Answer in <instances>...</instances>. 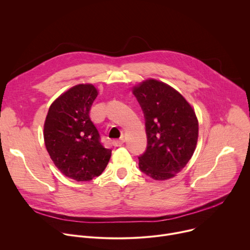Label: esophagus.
<instances>
[{
	"label": "esophagus",
	"instance_id": "1",
	"mask_svg": "<svg viewBox=\"0 0 250 250\" xmlns=\"http://www.w3.org/2000/svg\"><path fill=\"white\" fill-rule=\"evenodd\" d=\"M124 142H125V140H124V139L116 140V141H113V142H112V145L115 146H123Z\"/></svg>",
	"mask_w": 250,
	"mask_h": 250
}]
</instances>
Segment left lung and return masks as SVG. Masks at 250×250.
Returning <instances> with one entry per match:
<instances>
[{
    "mask_svg": "<svg viewBox=\"0 0 250 250\" xmlns=\"http://www.w3.org/2000/svg\"><path fill=\"white\" fill-rule=\"evenodd\" d=\"M146 118L147 147L140 169L155 180L174 177L191 158L198 139L195 111L169 84L147 79L132 86Z\"/></svg>",
    "mask_w": 250,
    "mask_h": 250,
    "instance_id": "obj_1",
    "label": "left lung"
}]
</instances>
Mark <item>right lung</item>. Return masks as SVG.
Here are the masks:
<instances>
[{
	"label": "right lung",
	"instance_id": "right-lung-1",
	"mask_svg": "<svg viewBox=\"0 0 250 250\" xmlns=\"http://www.w3.org/2000/svg\"><path fill=\"white\" fill-rule=\"evenodd\" d=\"M99 95L93 83H79L51 104L43 124L44 146L58 169L77 181L102 174L111 155L100 141L89 110Z\"/></svg>",
	"mask_w": 250,
	"mask_h": 250
}]
</instances>
